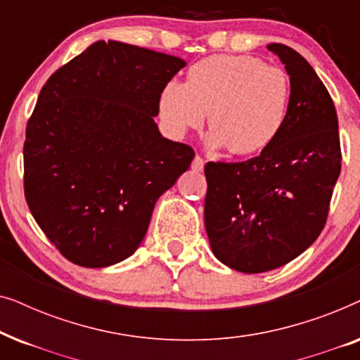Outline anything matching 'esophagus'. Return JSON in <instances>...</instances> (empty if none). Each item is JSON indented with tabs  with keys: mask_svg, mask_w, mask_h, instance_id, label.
<instances>
[{
	"mask_svg": "<svg viewBox=\"0 0 360 360\" xmlns=\"http://www.w3.org/2000/svg\"><path fill=\"white\" fill-rule=\"evenodd\" d=\"M191 169H193L195 172H203V169H205V160L201 159L200 155H196L195 159H193V162H191Z\"/></svg>",
	"mask_w": 360,
	"mask_h": 360,
	"instance_id": "1",
	"label": "esophagus"
}]
</instances>
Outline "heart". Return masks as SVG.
Masks as SVG:
<instances>
[{
	"instance_id": "b5f03b06",
	"label": "heart",
	"mask_w": 360,
	"mask_h": 360,
	"mask_svg": "<svg viewBox=\"0 0 360 360\" xmlns=\"http://www.w3.org/2000/svg\"><path fill=\"white\" fill-rule=\"evenodd\" d=\"M288 100L290 80L280 68L248 56H213L195 63L185 83H167L159 108L174 136L200 127L208 112L211 149L250 155L282 131Z\"/></svg>"
}]
</instances>
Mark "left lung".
Masks as SVG:
<instances>
[{"label":"left lung","instance_id":"left-lung-1","mask_svg":"<svg viewBox=\"0 0 360 360\" xmlns=\"http://www.w3.org/2000/svg\"><path fill=\"white\" fill-rule=\"evenodd\" d=\"M267 49L290 77L282 131L254 159L205 165L211 250L244 274L282 267L316 240L341 172L338 115L326 86L292 47Z\"/></svg>","mask_w":360,"mask_h":360}]
</instances>
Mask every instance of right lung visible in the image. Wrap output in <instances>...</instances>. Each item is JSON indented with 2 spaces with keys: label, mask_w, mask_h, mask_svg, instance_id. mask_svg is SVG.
<instances>
[{
  "label": "right lung",
  "mask_w": 360,
  "mask_h": 360,
  "mask_svg": "<svg viewBox=\"0 0 360 360\" xmlns=\"http://www.w3.org/2000/svg\"><path fill=\"white\" fill-rule=\"evenodd\" d=\"M185 60L117 41H98L58 68L26 127L24 195L70 262L88 269L136 252L162 193L195 152L165 139L154 117Z\"/></svg>",
  "instance_id": "obj_1"
}]
</instances>
